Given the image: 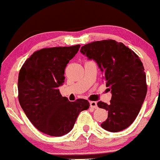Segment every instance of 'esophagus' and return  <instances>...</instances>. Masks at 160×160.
I'll list each match as a JSON object with an SVG mask.
<instances>
[{
	"label": "esophagus",
	"mask_w": 160,
	"mask_h": 160,
	"mask_svg": "<svg viewBox=\"0 0 160 160\" xmlns=\"http://www.w3.org/2000/svg\"><path fill=\"white\" fill-rule=\"evenodd\" d=\"M90 106H91V108H98V106H97V102H94V101H91V102H90Z\"/></svg>",
	"instance_id": "1"
}]
</instances>
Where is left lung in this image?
<instances>
[{"label": "left lung", "mask_w": 160, "mask_h": 160, "mask_svg": "<svg viewBox=\"0 0 160 160\" xmlns=\"http://www.w3.org/2000/svg\"><path fill=\"white\" fill-rule=\"evenodd\" d=\"M80 52L97 63L112 94L109 104L97 103L108 111V118L101 127L112 132L127 129L136 120L147 94L146 75L140 58L123 43L113 39L88 43Z\"/></svg>", "instance_id": "left-lung-1"}]
</instances>
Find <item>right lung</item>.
<instances>
[{
    "instance_id": "obj_1",
    "label": "right lung",
    "mask_w": 160,
    "mask_h": 160,
    "mask_svg": "<svg viewBox=\"0 0 160 160\" xmlns=\"http://www.w3.org/2000/svg\"><path fill=\"white\" fill-rule=\"evenodd\" d=\"M80 46L37 51L26 60L19 71L20 106L32 124L48 136H62L70 132L80 112L90 106L88 101L83 99L69 102L59 91L64 82L66 67Z\"/></svg>"
}]
</instances>
